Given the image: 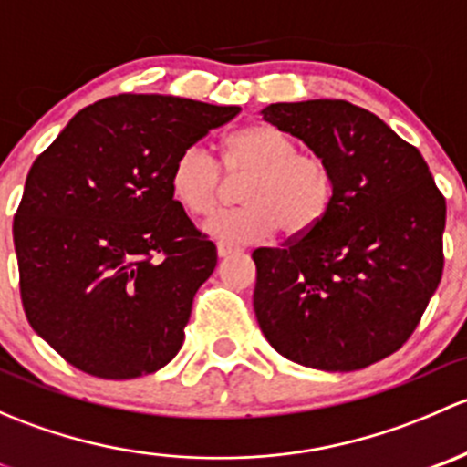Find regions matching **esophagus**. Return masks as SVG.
Masks as SVG:
<instances>
[{"label":"esophagus","mask_w":467,"mask_h":467,"mask_svg":"<svg viewBox=\"0 0 467 467\" xmlns=\"http://www.w3.org/2000/svg\"><path fill=\"white\" fill-rule=\"evenodd\" d=\"M237 251V248L233 246V244H223V242H216V253H219V257H228L233 255V253Z\"/></svg>","instance_id":"34e87169"}]
</instances>
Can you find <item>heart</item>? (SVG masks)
Listing matches in <instances>:
<instances>
[{
  "label": "heart",
  "mask_w": 467,
  "mask_h": 467,
  "mask_svg": "<svg viewBox=\"0 0 467 467\" xmlns=\"http://www.w3.org/2000/svg\"><path fill=\"white\" fill-rule=\"evenodd\" d=\"M225 176L245 178L242 207L219 212L205 230L223 244H255L277 230L298 239L317 230L334 203V171L323 155L300 150L294 135L273 124L234 130L221 146ZM219 162L203 146H187L173 160L171 194L192 216H207L223 199L225 181Z\"/></svg>",
  "instance_id": "1"
}]
</instances>
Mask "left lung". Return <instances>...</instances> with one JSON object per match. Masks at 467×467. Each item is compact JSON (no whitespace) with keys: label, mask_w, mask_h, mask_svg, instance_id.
Returning a JSON list of instances; mask_svg holds the SVG:
<instances>
[{"label":"left lung","mask_w":467,"mask_h":467,"mask_svg":"<svg viewBox=\"0 0 467 467\" xmlns=\"http://www.w3.org/2000/svg\"><path fill=\"white\" fill-rule=\"evenodd\" d=\"M262 115L323 155L337 190L317 230L253 251L257 323L296 364L366 368L407 343L438 289L445 196L420 150L364 108L314 99Z\"/></svg>","instance_id":"1"}]
</instances>
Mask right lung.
<instances>
[{
	"label": "right lung",
	"mask_w": 467,
	"mask_h": 467,
	"mask_svg": "<svg viewBox=\"0 0 467 467\" xmlns=\"http://www.w3.org/2000/svg\"><path fill=\"white\" fill-rule=\"evenodd\" d=\"M239 110L117 94L83 108L36 158L13 219L22 307L74 368L133 379L178 355L216 246L169 176L182 149Z\"/></svg>",
	"instance_id": "right-lung-1"
}]
</instances>
